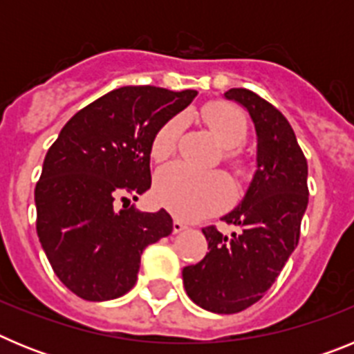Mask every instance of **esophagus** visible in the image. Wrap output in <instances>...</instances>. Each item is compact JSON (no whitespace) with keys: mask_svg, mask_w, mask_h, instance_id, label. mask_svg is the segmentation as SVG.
Returning a JSON list of instances; mask_svg holds the SVG:
<instances>
[{"mask_svg":"<svg viewBox=\"0 0 354 354\" xmlns=\"http://www.w3.org/2000/svg\"><path fill=\"white\" fill-rule=\"evenodd\" d=\"M183 230H186V225L179 220H174V234H179L183 232Z\"/></svg>","mask_w":354,"mask_h":354,"instance_id":"obj_1","label":"esophagus"}]
</instances>
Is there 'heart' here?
Returning a JSON list of instances; mask_svg holds the SVG:
<instances>
[{"mask_svg": "<svg viewBox=\"0 0 354 354\" xmlns=\"http://www.w3.org/2000/svg\"><path fill=\"white\" fill-rule=\"evenodd\" d=\"M204 120L216 140L225 147V158L236 170L245 168V161L234 147L246 138L248 124L239 108L228 102H211L202 111ZM184 117H174L156 133L150 154L156 161H165L177 149ZM154 196L159 204L183 220H198L214 214L230 204L234 187L221 171H202L183 162H171L158 171L154 180Z\"/></svg>", "mask_w": 354, "mask_h": 354, "instance_id": "heart-1", "label": "heart"}]
</instances>
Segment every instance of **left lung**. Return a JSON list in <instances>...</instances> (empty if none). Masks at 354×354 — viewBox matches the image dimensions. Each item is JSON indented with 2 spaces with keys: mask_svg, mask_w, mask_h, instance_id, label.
<instances>
[{
  "mask_svg": "<svg viewBox=\"0 0 354 354\" xmlns=\"http://www.w3.org/2000/svg\"><path fill=\"white\" fill-rule=\"evenodd\" d=\"M223 97L243 106L252 118L255 171L239 205L221 218L239 230L225 236L214 227L204 228L207 255L186 266L183 280L198 306L236 314L264 296L298 246L308 205V167L292 127L273 104L246 88H230Z\"/></svg>",
  "mask_w": 354,
  "mask_h": 354,
  "instance_id": "1",
  "label": "left lung"
}]
</instances>
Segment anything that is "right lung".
<instances>
[{
  "instance_id": "right-lung-1",
  "label": "right lung",
  "mask_w": 354,
  "mask_h": 354,
  "mask_svg": "<svg viewBox=\"0 0 354 354\" xmlns=\"http://www.w3.org/2000/svg\"><path fill=\"white\" fill-rule=\"evenodd\" d=\"M196 93L111 90L77 111L48 150L35 187L37 234L56 277L80 298L124 296L136 283L143 250L174 230L165 209L143 212L129 196L138 200L152 183L156 133Z\"/></svg>"
}]
</instances>
